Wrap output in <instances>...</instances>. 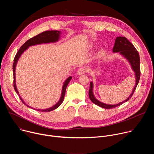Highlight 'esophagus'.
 Masks as SVG:
<instances>
[{
  "label": "esophagus",
  "mask_w": 154,
  "mask_h": 154,
  "mask_svg": "<svg viewBox=\"0 0 154 154\" xmlns=\"http://www.w3.org/2000/svg\"><path fill=\"white\" fill-rule=\"evenodd\" d=\"M86 70L85 68H80L77 71V75H80L84 74L85 73H86Z\"/></svg>",
  "instance_id": "esophagus-1"
}]
</instances>
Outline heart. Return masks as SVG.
Returning <instances> with one entry per match:
<instances>
[{
  "mask_svg": "<svg viewBox=\"0 0 154 154\" xmlns=\"http://www.w3.org/2000/svg\"><path fill=\"white\" fill-rule=\"evenodd\" d=\"M105 53L103 51H100L99 53V57H102L103 55H104Z\"/></svg>",
  "mask_w": 154,
  "mask_h": 154,
  "instance_id": "b5f03b06",
  "label": "heart"
}]
</instances>
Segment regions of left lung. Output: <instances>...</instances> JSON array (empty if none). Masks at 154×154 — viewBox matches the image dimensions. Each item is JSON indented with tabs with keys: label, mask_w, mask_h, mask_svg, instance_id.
I'll return each mask as SVG.
<instances>
[{
	"label": "left lung",
	"mask_w": 154,
	"mask_h": 154,
	"mask_svg": "<svg viewBox=\"0 0 154 154\" xmlns=\"http://www.w3.org/2000/svg\"><path fill=\"white\" fill-rule=\"evenodd\" d=\"M113 52H119L121 55L124 56L129 61L131 66V68H132L133 71L135 73L136 83L132 92H131L129 97L126 100L116 105H108L99 101L95 98L93 92V83L92 82H91L90 86V90H89V97L90 100L92 101V102H93L96 105L106 109H112V108H115L116 106H118L122 105L125 102L128 101L131 97V96H132L133 94L134 93V91H135V89L138 84V82L140 79V74H141L140 60L139 54L137 50L136 49V48L134 47V46L125 37L118 36L116 38L115 45L113 48Z\"/></svg>",
	"instance_id": "1"
}]
</instances>
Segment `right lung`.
Returning a JSON list of instances; mask_svg holds the SVG:
<instances>
[{"label":"right lung","instance_id":"1","mask_svg":"<svg viewBox=\"0 0 154 154\" xmlns=\"http://www.w3.org/2000/svg\"><path fill=\"white\" fill-rule=\"evenodd\" d=\"M60 32L58 31V30H48V31H45L39 34H38V35L29 39V40H27L24 45L22 46L19 50L18 51V52H17L14 58V62L13 63V86H14V89L16 91V93L18 94V96H19V98L20 99V100L23 102V103L24 104H25L26 106H27L28 107L30 108H32L29 106L28 105H27L24 100L22 99V97L20 96L17 88H16V81H15V69H16V66L17 64V62L19 58V57H20V55H22V54H23V52L26 51L28 48L29 46H33V45H39V44H42V43H50V42H56L57 41L59 38H60ZM72 79V77L70 76L66 80H65L63 88H62V92H61V97L59 100V101L53 106L48 108V109H35V110H37L38 112H51L52 110H54L55 109H56L57 108H58L63 102V99L64 97V95H65V93H66V87L68 85V83H69L70 80ZM34 109V108H33Z\"/></svg>","mask_w":154,"mask_h":154}]
</instances>
